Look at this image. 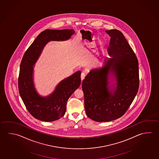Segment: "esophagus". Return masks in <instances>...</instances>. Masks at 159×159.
I'll return each instance as SVG.
<instances>
[{"instance_id": "esophagus-1", "label": "esophagus", "mask_w": 159, "mask_h": 159, "mask_svg": "<svg viewBox=\"0 0 159 159\" xmlns=\"http://www.w3.org/2000/svg\"><path fill=\"white\" fill-rule=\"evenodd\" d=\"M85 75H86V74L85 73H81V80H83V79H84L85 78Z\"/></svg>"}]
</instances>
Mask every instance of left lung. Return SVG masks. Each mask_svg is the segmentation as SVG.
<instances>
[{"instance_id":"obj_1","label":"left lung","mask_w":159,"mask_h":159,"mask_svg":"<svg viewBox=\"0 0 159 159\" xmlns=\"http://www.w3.org/2000/svg\"><path fill=\"white\" fill-rule=\"evenodd\" d=\"M111 37L108 59L102 69L92 70L82 83L87 116L97 122H108L122 117L128 110L139 88V62L122 33L106 31ZM111 71L117 81L114 93L108 90Z\"/></svg>"}]
</instances>
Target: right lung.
Returning a JSON list of instances; mask_svg holds the SVG:
<instances>
[{
    "label": "right lung",
    "mask_w": 159,
    "mask_h": 159,
    "mask_svg": "<svg viewBox=\"0 0 159 159\" xmlns=\"http://www.w3.org/2000/svg\"><path fill=\"white\" fill-rule=\"evenodd\" d=\"M74 32L71 29L45 30L39 34L23 56L18 76L19 93L28 111L37 120L51 122L63 117L68 99L80 85L81 71H78L60 83L52 94L42 98L36 92L32 80V66L45 45L51 40L69 39Z\"/></svg>",
    "instance_id": "1"
}]
</instances>
